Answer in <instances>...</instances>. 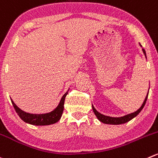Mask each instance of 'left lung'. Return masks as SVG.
<instances>
[{
    "mask_svg": "<svg viewBox=\"0 0 158 158\" xmlns=\"http://www.w3.org/2000/svg\"><path fill=\"white\" fill-rule=\"evenodd\" d=\"M140 46H141V45H140ZM142 50H143V54H144L145 57H146V59H147L146 52H145V50L143 49V48H142ZM148 95H147L146 98H145L144 101H143V104H142L141 106L140 107V109H138L137 111L134 112V113H130V114H127V115H125V116H121V117H111V116H105V115L99 113V112H98L97 110L94 108V106H93V105H92V106H93V112H94L95 115L96 116V117H97V119L99 120V121L102 122V123H106V124H113V125L123 124V123H127V122L131 120L133 118H134L135 116H137V115L140 113V111L143 110V106H144L145 103H146V101H147V99H148Z\"/></svg>",
    "mask_w": 158,
    "mask_h": 158,
    "instance_id": "left-lung-1",
    "label": "left lung"
}]
</instances>
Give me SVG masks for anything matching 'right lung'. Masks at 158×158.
I'll list each match as a JSON object with an SVG mask.
<instances>
[{"instance_id":"add662e5","label":"right lung","mask_w":158,"mask_h":158,"mask_svg":"<svg viewBox=\"0 0 158 158\" xmlns=\"http://www.w3.org/2000/svg\"><path fill=\"white\" fill-rule=\"evenodd\" d=\"M68 92L69 90L62 96L60 102L53 111L48 113H43V114H33V113H26V112L21 110L19 107L17 106L16 104L11 99L10 100H11L15 111L23 121L29 123V124L35 125V126H45V125H50L57 123L60 120L64 110V102H65V96L68 94Z\"/></svg>"}]
</instances>
